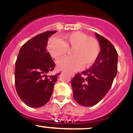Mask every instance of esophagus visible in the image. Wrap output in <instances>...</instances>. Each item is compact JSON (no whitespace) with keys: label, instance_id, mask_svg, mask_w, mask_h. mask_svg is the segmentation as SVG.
<instances>
[{"label":"esophagus","instance_id":"esophagus-1","mask_svg":"<svg viewBox=\"0 0 133 133\" xmlns=\"http://www.w3.org/2000/svg\"><path fill=\"white\" fill-rule=\"evenodd\" d=\"M70 75H71V77H73L75 76V74H74V73H71Z\"/></svg>","mask_w":133,"mask_h":133}]
</instances>
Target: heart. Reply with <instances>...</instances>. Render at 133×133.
<instances>
[{
  "label": "heart",
  "mask_w": 133,
  "mask_h": 133,
  "mask_svg": "<svg viewBox=\"0 0 133 133\" xmlns=\"http://www.w3.org/2000/svg\"><path fill=\"white\" fill-rule=\"evenodd\" d=\"M47 49L54 58H59L71 50L72 56L63 58L56 62L58 69L68 72L80 70L89 67L97 60L100 52L99 42L81 32H74L64 37V41L55 37L49 39Z\"/></svg>",
  "instance_id": "b5f03b06"
}]
</instances>
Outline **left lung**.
Masks as SVG:
<instances>
[{"label": "left lung", "instance_id": "obj_1", "mask_svg": "<svg viewBox=\"0 0 133 133\" xmlns=\"http://www.w3.org/2000/svg\"><path fill=\"white\" fill-rule=\"evenodd\" d=\"M95 34L101 47L97 58L91 68L75 75L71 82L73 98L84 107L95 105L106 95L118 71V52L115 47L102 36Z\"/></svg>", "mask_w": 133, "mask_h": 133}]
</instances>
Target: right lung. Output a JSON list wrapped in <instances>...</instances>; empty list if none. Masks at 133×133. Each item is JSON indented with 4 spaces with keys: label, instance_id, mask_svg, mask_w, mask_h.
<instances>
[{
    "label": "right lung",
    "instance_id": "1",
    "mask_svg": "<svg viewBox=\"0 0 133 133\" xmlns=\"http://www.w3.org/2000/svg\"><path fill=\"white\" fill-rule=\"evenodd\" d=\"M56 31H47L26 42L15 62V83L22 101L32 108H39L50 100L58 74L47 76L55 64L47 50L48 39Z\"/></svg>",
    "mask_w": 133,
    "mask_h": 133
}]
</instances>
